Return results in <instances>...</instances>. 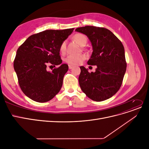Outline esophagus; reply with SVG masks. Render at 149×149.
<instances>
[{"label":"esophagus","instance_id":"1","mask_svg":"<svg viewBox=\"0 0 149 149\" xmlns=\"http://www.w3.org/2000/svg\"><path fill=\"white\" fill-rule=\"evenodd\" d=\"M73 68V66H71V65H69V69L70 70H71L72 68Z\"/></svg>","mask_w":149,"mask_h":149}]
</instances>
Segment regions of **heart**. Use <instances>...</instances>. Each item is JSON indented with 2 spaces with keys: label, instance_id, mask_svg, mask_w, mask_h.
Segmentation results:
<instances>
[{
  "label": "heart",
  "instance_id": "b5f03b06",
  "mask_svg": "<svg viewBox=\"0 0 149 149\" xmlns=\"http://www.w3.org/2000/svg\"><path fill=\"white\" fill-rule=\"evenodd\" d=\"M73 39L76 43H78L81 46H84L87 43L88 38L86 36L82 33H76L73 36ZM66 42H63L60 46V51L61 53H64L66 51ZM86 59V56L83 54L78 55H70L68 56L65 61L70 65H78L81 63Z\"/></svg>",
  "mask_w": 149,
  "mask_h": 149
}]
</instances>
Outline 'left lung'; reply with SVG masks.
<instances>
[{"label": "left lung", "instance_id": "1", "mask_svg": "<svg viewBox=\"0 0 149 149\" xmlns=\"http://www.w3.org/2000/svg\"><path fill=\"white\" fill-rule=\"evenodd\" d=\"M76 31L88 37L93 53L89 65H96L95 72L80 66L79 84L83 92L94 101L107 100L119 91L126 71L124 48L110 30L94 26L77 28Z\"/></svg>", "mask_w": 149, "mask_h": 149}]
</instances>
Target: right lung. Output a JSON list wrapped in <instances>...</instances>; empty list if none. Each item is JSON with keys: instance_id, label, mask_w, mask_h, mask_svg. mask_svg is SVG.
<instances>
[{"instance_id": "1", "label": "right lung", "mask_w": 149, "mask_h": 149, "mask_svg": "<svg viewBox=\"0 0 149 149\" xmlns=\"http://www.w3.org/2000/svg\"><path fill=\"white\" fill-rule=\"evenodd\" d=\"M73 30L41 31L30 36L18 48L13 68L22 91L31 100L45 102L60 91L68 66L61 64L60 46ZM49 63L61 65L50 72L46 70Z\"/></svg>"}]
</instances>
